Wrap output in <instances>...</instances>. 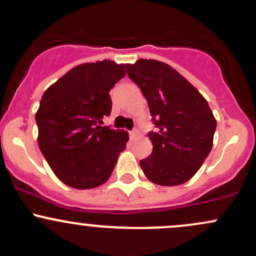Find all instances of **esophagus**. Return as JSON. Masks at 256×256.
Segmentation results:
<instances>
[{"label": "esophagus", "instance_id": "34e87169", "mask_svg": "<svg viewBox=\"0 0 256 256\" xmlns=\"http://www.w3.org/2000/svg\"><path fill=\"white\" fill-rule=\"evenodd\" d=\"M137 135H138V131H137L136 128H135V130L130 131V138H131V140H132V138H135V137H136Z\"/></svg>", "mask_w": 256, "mask_h": 256}]
</instances>
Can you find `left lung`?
Wrapping results in <instances>:
<instances>
[{"instance_id":"left-lung-1","label":"left lung","mask_w":256,"mask_h":256,"mask_svg":"<svg viewBox=\"0 0 256 256\" xmlns=\"http://www.w3.org/2000/svg\"><path fill=\"white\" fill-rule=\"evenodd\" d=\"M141 90L157 131L148 132L152 153L140 160L150 182L176 186L195 176L211 152L216 119L206 99L169 64L141 58L126 64Z\"/></svg>"}]
</instances>
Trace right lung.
<instances>
[{"instance_id":"1","label":"right lung","mask_w":256,"mask_h":256,"mask_svg":"<svg viewBox=\"0 0 256 256\" xmlns=\"http://www.w3.org/2000/svg\"><path fill=\"white\" fill-rule=\"evenodd\" d=\"M125 64L103 60L70 70L42 94L36 114L38 144L55 176L74 189L104 184L128 140L124 130L100 126L112 112L110 90Z\"/></svg>"}]
</instances>
